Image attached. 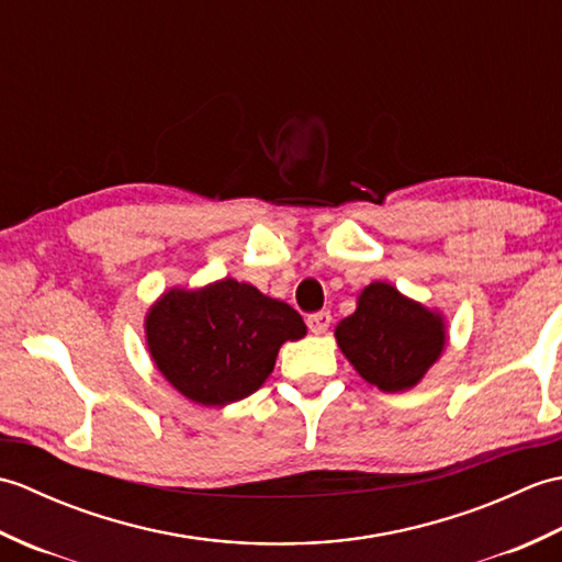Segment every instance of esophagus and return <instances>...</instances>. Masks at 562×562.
Masks as SVG:
<instances>
[{"instance_id": "1", "label": "esophagus", "mask_w": 562, "mask_h": 562, "mask_svg": "<svg viewBox=\"0 0 562 562\" xmlns=\"http://www.w3.org/2000/svg\"><path fill=\"white\" fill-rule=\"evenodd\" d=\"M306 326L312 333H316V336H321V333H326L328 326H330V312H318V314H312L306 318Z\"/></svg>"}]
</instances>
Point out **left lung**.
<instances>
[{"instance_id": "1", "label": "left lung", "mask_w": 562, "mask_h": 562, "mask_svg": "<svg viewBox=\"0 0 562 562\" xmlns=\"http://www.w3.org/2000/svg\"><path fill=\"white\" fill-rule=\"evenodd\" d=\"M340 352L367 384L384 393L417 386L447 348V324L437 308L372 282L357 296L355 314L336 326Z\"/></svg>"}]
</instances>
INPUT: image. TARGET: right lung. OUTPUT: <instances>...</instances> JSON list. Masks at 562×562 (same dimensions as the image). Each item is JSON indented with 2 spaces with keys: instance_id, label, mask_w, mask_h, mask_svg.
Masks as SVG:
<instances>
[{
  "instance_id": "1",
  "label": "right lung",
  "mask_w": 562,
  "mask_h": 562,
  "mask_svg": "<svg viewBox=\"0 0 562 562\" xmlns=\"http://www.w3.org/2000/svg\"><path fill=\"white\" fill-rule=\"evenodd\" d=\"M304 336V321L290 304L232 278L166 290L145 316L154 367L181 396L207 408L258 391L282 345Z\"/></svg>"
}]
</instances>
